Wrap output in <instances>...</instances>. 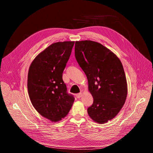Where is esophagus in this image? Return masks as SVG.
<instances>
[{
    "instance_id": "obj_1",
    "label": "esophagus",
    "mask_w": 153,
    "mask_h": 153,
    "mask_svg": "<svg viewBox=\"0 0 153 153\" xmlns=\"http://www.w3.org/2000/svg\"><path fill=\"white\" fill-rule=\"evenodd\" d=\"M82 95H83V93H77V94L76 95V97L78 98H80L81 97H82Z\"/></svg>"
}]
</instances>
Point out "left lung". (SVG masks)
I'll return each mask as SVG.
<instances>
[{
    "label": "left lung",
    "mask_w": 153,
    "mask_h": 153,
    "mask_svg": "<svg viewBox=\"0 0 153 153\" xmlns=\"http://www.w3.org/2000/svg\"><path fill=\"white\" fill-rule=\"evenodd\" d=\"M75 56L88 79L93 98L88 114L95 122L103 124L120 112L128 94L126 76L115 54L99 42L76 41Z\"/></svg>",
    "instance_id": "obj_1"
}]
</instances>
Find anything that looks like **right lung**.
<instances>
[{
  "label": "right lung",
  "instance_id": "obj_1",
  "mask_svg": "<svg viewBox=\"0 0 153 153\" xmlns=\"http://www.w3.org/2000/svg\"><path fill=\"white\" fill-rule=\"evenodd\" d=\"M74 41L55 42L33 59L28 73V92L36 110L58 122L69 112L74 98L67 93L62 74Z\"/></svg>",
  "mask_w": 153,
  "mask_h": 153
}]
</instances>
